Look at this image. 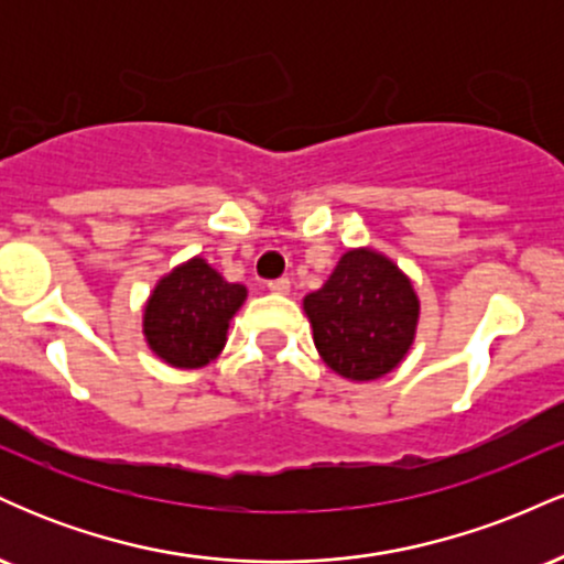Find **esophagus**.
<instances>
[{
    "instance_id": "obj_1",
    "label": "esophagus",
    "mask_w": 564,
    "mask_h": 564,
    "mask_svg": "<svg viewBox=\"0 0 564 564\" xmlns=\"http://www.w3.org/2000/svg\"><path fill=\"white\" fill-rule=\"evenodd\" d=\"M268 289L273 291V294H289L291 281L289 278H275V281H268Z\"/></svg>"
}]
</instances>
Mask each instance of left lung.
<instances>
[{
    "label": "left lung",
    "instance_id": "left-lung-1",
    "mask_svg": "<svg viewBox=\"0 0 564 564\" xmlns=\"http://www.w3.org/2000/svg\"><path fill=\"white\" fill-rule=\"evenodd\" d=\"M315 347L339 377L371 381L403 360L419 321L411 281L387 257L352 249L323 289L304 296Z\"/></svg>",
    "mask_w": 564,
    "mask_h": 564
}]
</instances>
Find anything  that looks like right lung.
I'll return each instance as SVG.
<instances>
[{
  "instance_id": "right-lung-1",
  "label": "right lung",
  "mask_w": 564,
  "mask_h": 564,
  "mask_svg": "<svg viewBox=\"0 0 564 564\" xmlns=\"http://www.w3.org/2000/svg\"><path fill=\"white\" fill-rule=\"evenodd\" d=\"M241 283H228L204 260H191L159 283L145 307L148 345L177 368H200L217 358L236 310Z\"/></svg>"
}]
</instances>
